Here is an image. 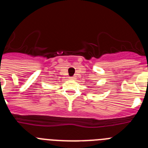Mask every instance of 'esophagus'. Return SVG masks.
Masks as SVG:
<instances>
[{
  "label": "esophagus",
  "mask_w": 148,
  "mask_h": 148,
  "mask_svg": "<svg viewBox=\"0 0 148 148\" xmlns=\"http://www.w3.org/2000/svg\"><path fill=\"white\" fill-rule=\"evenodd\" d=\"M70 80H74L75 79V77H70Z\"/></svg>",
  "instance_id": "34e87169"
}]
</instances>
